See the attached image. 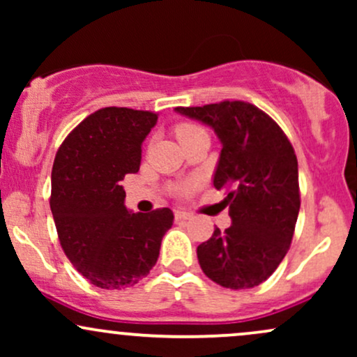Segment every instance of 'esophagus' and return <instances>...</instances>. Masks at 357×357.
Instances as JSON below:
<instances>
[{
  "label": "esophagus",
  "instance_id": "34e87169",
  "mask_svg": "<svg viewBox=\"0 0 357 357\" xmlns=\"http://www.w3.org/2000/svg\"><path fill=\"white\" fill-rule=\"evenodd\" d=\"M174 218H176V221H184V220H191L192 215H191V213H188V211L176 210L174 211Z\"/></svg>",
  "mask_w": 357,
  "mask_h": 357
}]
</instances>
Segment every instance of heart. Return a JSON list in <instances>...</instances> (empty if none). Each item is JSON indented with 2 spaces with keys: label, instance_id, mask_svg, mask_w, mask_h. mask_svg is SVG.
I'll return each mask as SVG.
<instances>
[{
  "label": "heart",
  "instance_id": "b5f03b06",
  "mask_svg": "<svg viewBox=\"0 0 357 357\" xmlns=\"http://www.w3.org/2000/svg\"><path fill=\"white\" fill-rule=\"evenodd\" d=\"M196 132H203V129L196 124H190V122H184V124H179L176 127V136H178L179 141L188 136H192Z\"/></svg>",
  "mask_w": 357,
  "mask_h": 357
}]
</instances>
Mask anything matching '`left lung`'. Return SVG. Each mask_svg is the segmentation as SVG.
I'll list each match as a JSON object with an SVG mask.
<instances>
[{
  "label": "left lung",
  "mask_w": 357,
  "mask_h": 357,
  "mask_svg": "<svg viewBox=\"0 0 357 357\" xmlns=\"http://www.w3.org/2000/svg\"><path fill=\"white\" fill-rule=\"evenodd\" d=\"M176 112L211 127L221 142L213 184L230 228H215L196 248L204 275L233 290L260 285L284 260L296 230L301 195L294 147L284 130L255 105L225 100Z\"/></svg>",
  "instance_id": "1"
}]
</instances>
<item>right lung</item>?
<instances>
[{
    "label": "right lung",
    "instance_id": "obj_1",
    "mask_svg": "<svg viewBox=\"0 0 357 357\" xmlns=\"http://www.w3.org/2000/svg\"><path fill=\"white\" fill-rule=\"evenodd\" d=\"M158 114L105 107L68 134L52 169L50 208L65 255L93 285L132 287L154 267L169 208L132 213L126 208L122 179L141 166L142 142Z\"/></svg>",
    "mask_w": 357,
    "mask_h": 357
}]
</instances>
